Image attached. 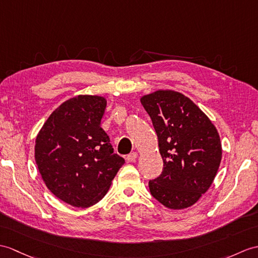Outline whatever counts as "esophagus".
<instances>
[{"instance_id":"34e87169","label":"esophagus","mask_w":258,"mask_h":258,"mask_svg":"<svg viewBox=\"0 0 258 258\" xmlns=\"http://www.w3.org/2000/svg\"><path fill=\"white\" fill-rule=\"evenodd\" d=\"M137 157H139V154L134 152V153H131L126 157V159H127V161H130V163H134V161H136Z\"/></svg>"}]
</instances>
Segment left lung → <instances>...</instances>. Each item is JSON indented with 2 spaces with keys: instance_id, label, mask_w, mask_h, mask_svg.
I'll return each mask as SVG.
<instances>
[{
  "instance_id": "obj_1",
  "label": "left lung",
  "mask_w": 258,
  "mask_h": 258,
  "mask_svg": "<svg viewBox=\"0 0 258 258\" xmlns=\"http://www.w3.org/2000/svg\"><path fill=\"white\" fill-rule=\"evenodd\" d=\"M164 168L148 183L152 196L171 210L194 206L217 176L222 145L217 127L192 100L173 90L143 95Z\"/></svg>"
}]
</instances>
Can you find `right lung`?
I'll return each mask as SVG.
<instances>
[{
  "label": "right lung",
  "instance_id": "add662e5",
  "mask_svg": "<svg viewBox=\"0 0 258 258\" xmlns=\"http://www.w3.org/2000/svg\"><path fill=\"white\" fill-rule=\"evenodd\" d=\"M106 99L80 94L59 105L36 137L35 160L46 187L76 208L98 203L125 163L101 127Z\"/></svg>",
  "mask_w": 258,
  "mask_h": 258
}]
</instances>
